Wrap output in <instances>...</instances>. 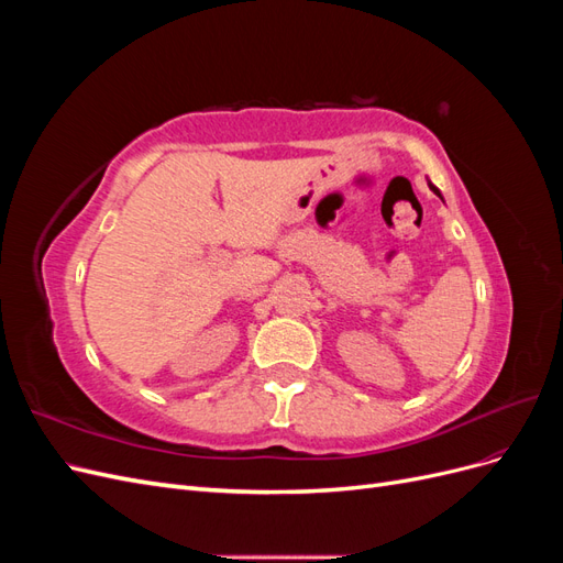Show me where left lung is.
Returning a JSON list of instances; mask_svg holds the SVG:
<instances>
[{
    "instance_id": "1",
    "label": "left lung",
    "mask_w": 563,
    "mask_h": 563,
    "mask_svg": "<svg viewBox=\"0 0 563 563\" xmlns=\"http://www.w3.org/2000/svg\"><path fill=\"white\" fill-rule=\"evenodd\" d=\"M430 187H432V192H434V195H439V190H437V187H434L432 183H430ZM439 197H441V195H439Z\"/></svg>"
}]
</instances>
